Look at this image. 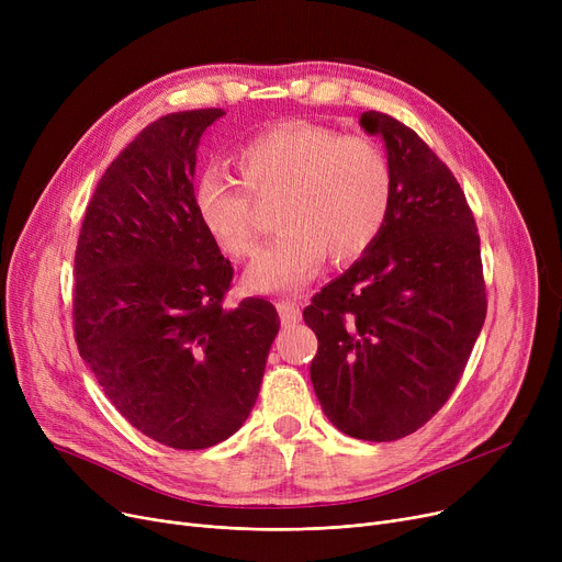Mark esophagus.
Returning <instances> with one entry per match:
<instances>
[{"mask_svg":"<svg viewBox=\"0 0 562 562\" xmlns=\"http://www.w3.org/2000/svg\"><path fill=\"white\" fill-rule=\"evenodd\" d=\"M278 312L284 326H291V323L301 321V307L293 301H278Z\"/></svg>","mask_w":562,"mask_h":562,"instance_id":"1","label":"esophagus"}]
</instances>
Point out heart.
Wrapping results in <instances>:
<instances>
[{
    "mask_svg": "<svg viewBox=\"0 0 562 562\" xmlns=\"http://www.w3.org/2000/svg\"><path fill=\"white\" fill-rule=\"evenodd\" d=\"M234 166L246 192L221 175H204L193 202L210 239L232 257H248L257 250V225L247 195L280 198L282 232L248 269L252 291H299L326 252L337 263L362 257L390 216L392 168L369 138L284 123L248 140Z\"/></svg>",
    "mask_w": 562,
    "mask_h": 562,
    "instance_id": "obj_1",
    "label": "heart"
}]
</instances>
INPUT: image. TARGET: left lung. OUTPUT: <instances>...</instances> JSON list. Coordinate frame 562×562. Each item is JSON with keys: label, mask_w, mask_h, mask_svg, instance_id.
<instances>
[{"label": "left lung", "mask_w": 562, "mask_h": 562, "mask_svg": "<svg viewBox=\"0 0 562 562\" xmlns=\"http://www.w3.org/2000/svg\"><path fill=\"white\" fill-rule=\"evenodd\" d=\"M392 168L373 246L323 286L303 318L318 339L310 378L341 432L394 441L449 401L485 323L481 239L453 172L403 123L360 117Z\"/></svg>", "instance_id": "obj_1"}]
</instances>
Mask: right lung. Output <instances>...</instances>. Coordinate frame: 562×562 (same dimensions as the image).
I'll return each instance as SVG.
<instances>
[{"label":"right lung","mask_w":562,"mask_h":562,"mask_svg":"<svg viewBox=\"0 0 562 562\" xmlns=\"http://www.w3.org/2000/svg\"><path fill=\"white\" fill-rule=\"evenodd\" d=\"M223 115L147 125L98 182L75 252L81 360L136 430L182 451L244 426L280 330L269 301L223 307L232 266L195 212L198 145Z\"/></svg>","instance_id":"1"}]
</instances>
